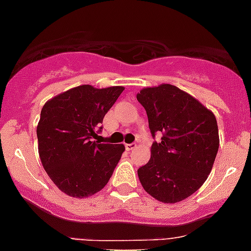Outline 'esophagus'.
I'll return each mask as SVG.
<instances>
[{"label": "esophagus", "mask_w": 251, "mask_h": 251, "mask_svg": "<svg viewBox=\"0 0 251 251\" xmlns=\"http://www.w3.org/2000/svg\"><path fill=\"white\" fill-rule=\"evenodd\" d=\"M125 148L127 151H132V149L136 148V144H134V143H131V144H125Z\"/></svg>", "instance_id": "esophagus-1"}]
</instances>
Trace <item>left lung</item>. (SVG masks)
Masks as SVG:
<instances>
[{
    "mask_svg": "<svg viewBox=\"0 0 251 251\" xmlns=\"http://www.w3.org/2000/svg\"><path fill=\"white\" fill-rule=\"evenodd\" d=\"M136 100L147 111L151 135L161 142L138 170L144 190L162 203H178L205 182L216 159L220 136L214 113L171 84L144 88Z\"/></svg>",
    "mask_w": 251,
    "mask_h": 251,
    "instance_id": "1",
    "label": "left lung"
}]
</instances>
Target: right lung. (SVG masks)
<instances>
[{"instance_id": "right-lung-1", "label": "right lung", "mask_w": 251, "mask_h": 251, "mask_svg": "<svg viewBox=\"0 0 251 251\" xmlns=\"http://www.w3.org/2000/svg\"><path fill=\"white\" fill-rule=\"evenodd\" d=\"M124 89L85 84L44 103L37 126L38 153L50 180L69 197L88 198L102 190L125 151L124 144L94 140Z\"/></svg>"}]
</instances>
